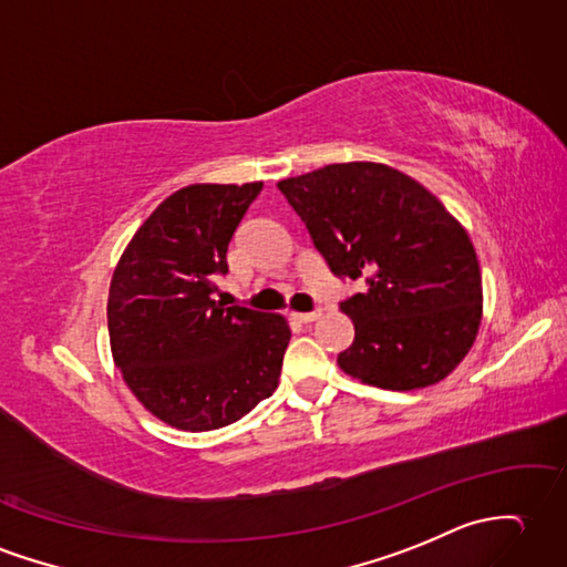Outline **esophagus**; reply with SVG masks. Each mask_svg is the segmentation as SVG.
<instances>
[{
	"instance_id": "esophagus-1",
	"label": "esophagus",
	"mask_w": 567,
	"mask_h": 567,
	"mask_svg": "<svg viewBox=\"0 0 567 567\" xmlns=\"http://www.w3.org/2000/svg\"><path fill=\"white\" fill-rule=\"evenodd\" d=\"M297 321H301V323H311V321H316L321 316V309H313V311H307V313H292Z\"/></svg>"
}]
</instances>
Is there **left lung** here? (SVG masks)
Listing matches in <instances>:
<instances>
[{
	"mask_svg": "<svg viewBox=\"0 0 567 567\" xmlns=\"http://www.w3.org/2000/svg\"><path fill=\"white\" fill-rule=\"evenodd\" d=\"M340 280H364L340 301L354 340L346 374L389 391L437 384L466 358L483 313L476 251L427 188L374 162L328 164L278 183Z\"/></svg>",
	"mask_w": 567,
	"mask_h": 567,
	"instance_id": "obj_1",
	"label": "left lung"
}]
</instances>
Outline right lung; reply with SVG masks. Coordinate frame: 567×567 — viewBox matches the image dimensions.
I'll return each mask as SVG.
<instances>
[{"instance_id":"obj_1","label":"right lung","mask_w":567,"mask_h":567,"mask_svg":"<svg viewBox=\"0 0 567 567\" xmlns=\"http://www.w3.org/2000/svg\"><path fill=\"white\" fill-rule=\"evenodd\" d=\"M262 183H195L154 209L109 292L115 367L152 415L190 432L231 425L278 389L289 326L215 301L227 248Z\"/></svg>"}]
</instances>
